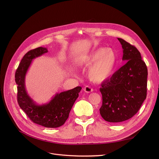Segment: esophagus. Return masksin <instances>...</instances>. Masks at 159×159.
<instances>
[{"label":"esophagus","mask_w":159,"mask_h":159,"mask_svg":"<svg viewBox=\"0 0 159 159\" xmlns=\"http://www.w3.org/2000/svg\"><path fill=\"white\" fill-rule=\"evenodd\" d=\"M84 91L85 92L89 93L93 92V89H92L91 87H89V86H85V87L84 88Z\"/></svg>","instance_id":"esophagus-1"}]
</instances>
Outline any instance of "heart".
<instances>
[{"label": "heart", "instance_id": "b5f03b06", "mask_svg": "<svg viewBox=\"0 0 159 159\" xmlns=\"http://www.w3.org/2000/svg\"><path fill=\"white\" fill-rule=\"evenodd\" d=\"M117 57L111 49L99 48L84 55L77 60L80 66H89L87 74L89 79L100 83L109 79L115 69Z\"/></svg>", "mask_w": 159, "mask_h": 159}]
</instances>
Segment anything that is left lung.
I'll return each instance as SVG.
<instances>
[{
    "label": "left lung",
    "instance_id": "8db88e82",
    "mask_svg": "<svg viewBox=\"0 0 159 159\" xmlns=\"http://www.w3.org/2000/svg\"><path fill=\"white\" fill-rule=\"evenodd\" d=\"M126 64L103 81L100 91L102 104L100 113L107 122L119 123L134 116L147 96L148 68L136 47L119 39Z\"/></svg>",
    "mask_w": 159,
    "mask_h": 159
}]
</instances>
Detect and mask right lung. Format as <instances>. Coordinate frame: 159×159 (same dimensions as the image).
I'll return each mask as SVG.
<instances>
[{
    "instance_id": "right-lung-1",
    "label": "right lung",
    "mask_w": 159,
    "mask_h": 159,
    "mask_svg": "<svg viewBox=\"0 0 159 159\" xmlns=\"http://www.w3.org/2000/svg\"><path fill=\"white\" fill-rule=\"evenodd\" d=\"M48 52L47 48L39 47L25 54L15 74L17 85V102L33 123L46 128H57L64 125L70 111L79 96L81 87L57 93L49 102L39 105L27 94L25 89V75L33 60Z\"/></svg>"
}]
</instances>
